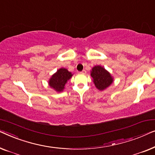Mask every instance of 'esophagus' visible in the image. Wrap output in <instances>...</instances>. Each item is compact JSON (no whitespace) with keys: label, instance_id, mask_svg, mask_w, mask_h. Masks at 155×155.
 Masks as SVG:
<instances>
[{"label":"esophagus","instance_id":"34e87169","mask_svg":"<svg viewBox=\"0 0 155 155\" xmlns=\"http://www.w3.org/2000/svg\"><path fill=\"white\" fill-rule=\"evenodd\" d=\"M80 73H81V74H86V71L85 70V69H84V70H83L82 71H81Z\"/></svg>","mask_w":155,"mask_h":155}]
</instances>
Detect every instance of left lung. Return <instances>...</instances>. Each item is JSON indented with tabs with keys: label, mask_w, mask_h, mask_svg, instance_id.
Listing matches in <instances>:
<instances>
[{
	"label": "left lung",
	"mask_w": 155,
	"mask_h": 155,
	"mask_svg": "<svg viewBox=\"0 0 155 155\" xmlns=\"http://www.w3.org/2000/svg\"><path fill=\"white\" fill-rule=\"evenodd\" d=\"M91 76L95 86L99 91H104L111 86L114 81V78L109 71L100 65L93 67L91 71Z\"/></svg>",
	"instance_id": "left-lung-1"
}]
</instances>
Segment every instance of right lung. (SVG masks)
<instances>
[{
  "label": "right lung",
  "instance_id": "obj_1",
  "mask_svg": "<svg viewBox=\"0 0 155 155\" xmlns=\"http://www.w3.org/2000/svg\"><path fill=\"white\" fill-rule=\"evenodd\" d=\"M73 74L65 68H60L53 74L48 81V85L56 92L60 93L64 91L67 81L72 77Z\"/></svg>",
  "mask_w": 155,
  "mask_h": 155
}]
</instances>
